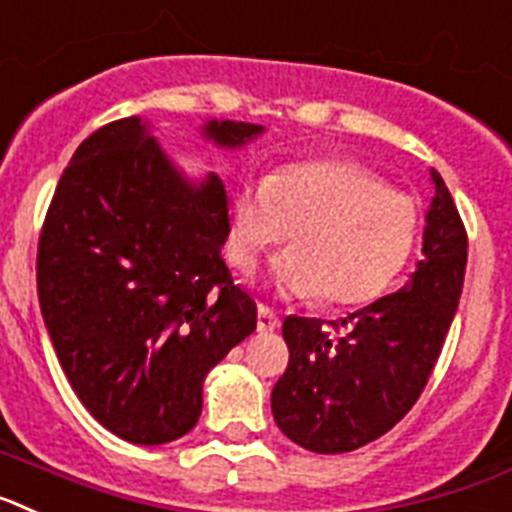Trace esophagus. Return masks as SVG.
I'll use <instances>...</instances> for the list:
<instances>
[{
  "label": "esophagus",
  "instance_id": "esophagus-1",
  "mask_svg": "<svg viewBox=\"0 0 512 512\" xmlns=\"http://www.w3.org/2000/svg\"><path fill=\"white\" fill-rule=\"evenodd\" d=\"M278 327H281V317L270 306L260 304V309H257V332H275Z\"/></svg>",
  "mask_w": 512,
  "mask_h": 512
}]
</instances>
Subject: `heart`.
I'll list each match as a JSON object with an SVG mask.
<instances>
[{
    "mask_svg": "<svg viewBox=\"0 0 512 512\" xmlns=\"http://www.w3.org/2000/svg\"><path fill=\"white\" fill-rule=\"evenodd\" d=\"M293 231L296 247L273 262L281 296H319L361 306L397 281L415 252L420 211L410 195L350 159L288 164L231 201L229 260L252 273L270 247Z\"/></svg>",
    "mask_w": 512,
    "mask_h": 512,
    "instance_id": "heart-1",
    "label": "heart"
}]
</instances>
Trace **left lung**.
Listing matches in <instances>:
<instances>
[{"instance_id":"obj_1","label":"left lung","mask_w":512,"mask_h":512,"mask_svg":"<svg viewBox=\"0 0 512 512\" xmlns=\"http://www.w3.org/2000/svg\"><path fill=\"white\" fill-rule=\"evenodd\" d=\"M422 260L397 293L342 322L286 317L288 368L273 386L283 435L314 453H348L389 433L422 394L459 309L466 231L446 182L430 170Z\"/></svg>"}]
</instances>
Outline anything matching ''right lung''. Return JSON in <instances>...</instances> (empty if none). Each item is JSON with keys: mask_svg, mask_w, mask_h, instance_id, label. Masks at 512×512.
Masks as SVG:
<instances>
[{"mask_svg": "<svg viewBox=\"0 0 512 512\" xmlns=\"http://www.w3.org/2000/svg\"><path fill=\"white\" fill-rule=\"evenodd\" d=\"M221 149L265 128L208 121ZM229 201L216 175L193 180L139 115L97 128L74 151L38 242V301L71 389L136 446L195 428L203 381L257 327L221 247Z\"/></svg>", "mask_w": 512, "mask_h": 512, "instance_id": "1", "label": "right lung"}]
</instances>
